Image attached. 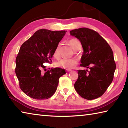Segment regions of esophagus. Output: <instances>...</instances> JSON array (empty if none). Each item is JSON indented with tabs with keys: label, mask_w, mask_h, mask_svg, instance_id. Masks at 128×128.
<instances>
[{
	"label": "esophagus",
	"mask_w": 128,
	"mask_h": 128,
	"mask_svg": "<svg viewBox=\"0 0 128 128\" xmlns=\"http://www.w3.org/2000/svg\"><path fill=\"white\" fill-rule=\"evenodd\" d=\"M66 71L67 72H70V71H71V69H66Z\"/></svg>",
	"instance_id": "esophagus-1"
}]
</instances>
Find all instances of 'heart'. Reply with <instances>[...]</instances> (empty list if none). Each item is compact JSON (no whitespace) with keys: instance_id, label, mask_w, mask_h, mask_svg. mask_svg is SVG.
<instances>
[{"instance_id":"b5f03b06","label":"heart","mask_w":128,"mask_h":128,"mask_svg":"<svg viewBox=\"0 0 128 128\" xmlns=\"http://www.w3.org/2000/svg\"><path fill=\"white\" fill-rule=\"evenodd\" d=\"M68 44L74 50L76 51L80 49L81 47V43L80 41L77 38H72L69 39L67 41ZM60 49H61V46L60 44H58V46L55 50L54 53V56L56 59H59L60 58ZM78 63V61L76 59L72 58V59H64L59 62H56V66L60 68L66 69H70L74 67Z\"/></svg>"}]
</instances>
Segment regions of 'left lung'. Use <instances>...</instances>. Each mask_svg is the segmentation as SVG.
<instances>
[{"mask_svg":"<svg viewBox=\"0 0 128 128\" xmlns=\"http://www.w3.org/2000/svg\"><path fill=\"white\" fill-rule=\"evenodd\" d=\"M71 36L78 39L83 47L80 66L89 68L78 70L74 88L88 100L101 96L114 79L116 63L111 47L98 32L86 28L71 30Z\"/></svg>","mask_w":128,"mask_h":128,"instance_id":"obj_1","label":"left lung"}]
</instances>
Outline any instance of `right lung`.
Wrapping results in <instances>:
<instances>
[{
    "instance_id": "obj_1",
    "label": "right lung",
    "mask_w": 128,
    "mask_h": 128,
    "mask_svg": "<svg viewBox=\"0 0 128 128\" xmlns=\"http://www.w3.org/2000/svg\"><path fill=\"white\" fill-rule=\"evenodd\" d=\"M66 31L40 29L21 45L16 59L15 73L19 86L26 95L33 99L50 98L57 89L59 78L66 73L55 68L44 73L43 63L51 64L54 51Z\"/></svg>"
}]
</instances>
